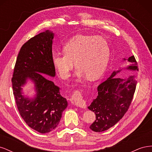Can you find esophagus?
I'll list each match as a JSON object with an SVG mask.
<instances>
[{
	"label": "esophagus",
	"instance_id": "1",
	"mask_svg": "<svg viewBox=\"0 0 152 152\" xmlns=\"http://www.w3.org/2000/svg\"><path fill=\"white\" fill-rule=\"evenodd\" d=\"M71 102L75 104L76 106L82 108H85L86 106L84 103V99L83 98H82V96L80 93L79 91H75L74 93H73L72 96V97L70 98Z\"/></svg>",
	"mask_w": 152,
	"mask_h": 152
}]
</instances>
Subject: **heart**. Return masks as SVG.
I'll use <instances>...</instances> for the list:
<instances>
[{
    "mask_svg": "<svg viewBox=\"0 0 152 152\" xmlns=\"http://www.w3.org/2000/svg\"><path fill=\"white\" fill-rule=\"evenodd\" d=\"M63 50L64 53H54L52 60L59 75L64 79L70 76L74 62L77 77L98 79L107 68L110 56L107 41L94 35L73 36L64 45Z\"/></svg>",
    "mask_w": 152,
    "mask_h": 152,
    "instance_id": "obj_1",
    "label": "heart"
}]
</instances>
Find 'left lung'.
Wrapping results in <instances>:
<instances>
[{"label":"left lung","mask_w":152,"mask_h":152,"mask_svg":"<svg viewBox=\"0 0 152 152\" xmlns=\"http://www.w3.org/2000/svg\"><path fill=\"white\" fill-rule=\"evenodd\" d=\"M124 60H126L124 58ZM130 63L126 69L138 71L134 56L127 59ZM121 70L114 71L110 77L98 87V96L88 108L94 112L96 120L90 126L94 132L108 130L121 120L129 107L136 87V77L126 79L115 77Z\"/></svg>","instance_id":"8db88e82"}]
</instances>
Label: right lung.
I'll return each instance as SVG.
<instances>
[{"label": "right lung", "mask_w": 152, "mask_h": 152, "mask_svg": "<svg viewBox=\"0 0 152 152\" xmlns=\"http://www.w3.org/2000/svg\"><path fill=\"white\" fill-rule=\"evenodd\" d=\"M54 34L50 30L31 38L18 55L12 78L13 94L21 117L30 127L45 134L54 130L68 106L60 88L44 75H56L52 57ZM28 80L34 84L36 94L30 99L22 94V87Z\"/></svg>", "instance_id": "obj_1"}]
</instances>
